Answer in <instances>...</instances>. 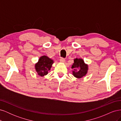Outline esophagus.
<instances>
[{"mask_svg": "<svg viewBox=\"0 0 121 121\" xmlns=\"http://www.w3.org/2000/svg\"><path fill=\"white\" fill-rule=\"evenodd\" d=\"M60 61L61 62V63H65V59L64 58H61L60 59Z\"/></svg>", "mask_w": 121, "mask_h": 121, "instance_id": "1", "label": "esophagus"}]
</instances>
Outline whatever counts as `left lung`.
<instances>
[{"label":"left lung","mask_w":121,"mask_h":121,"mask_svg":"<svg viewBox=\"0 0 121 121\" xmlns=\"http://www.w3.org/2000/svg\"><path fill=\"white\" fill-rule=\"evenodd\" d=\"M72 69H73V76L77 78L80 79L87 74L88 70V65L85 63L82 58H76L74 60Z\"/></svg>","instance_id":"obj_1"}]
</instances>
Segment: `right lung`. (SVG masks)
<instances>
[{"mask_svg":"<svg viewBox=\"0 0 121 121\" xmlns=\"http://www.w3.org/2000/svg\"><path fill=\"white\" fill-rule=\"evenodd\" d=\"M54 61L46 56H43L39 58L38 61L35 64V68L39 76L43 77L48 74L50 70Z\"/></svg>","mask_w":121,"mask_h":121,"instance_id":"add662e5","label":"right lung"}]
</instances>
